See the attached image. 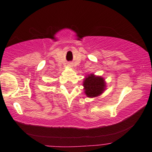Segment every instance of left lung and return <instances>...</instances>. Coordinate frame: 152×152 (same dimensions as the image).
Wrapping results in <instances>:
<instances>
[{"mask_svg": "<svg viewBox=\"0 0 152 152\" xmlns=\"http://www.w3.org/2000/svg\"><path fill=\"white\" fill-rule=\"evenodd\" d=\"M85 94L88 98H96L105 91L107 83L104 78L90 73L86 76L83 81Z\"/></svg>", "mask_w": 152, "mask_h": 152, "instance_id": "left-lung-1", "label": "left lung"}]
</instances>
